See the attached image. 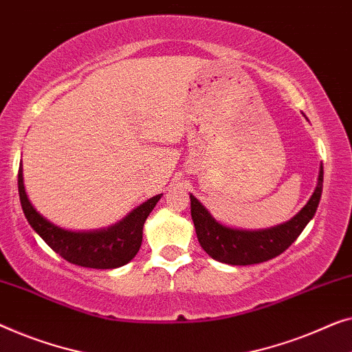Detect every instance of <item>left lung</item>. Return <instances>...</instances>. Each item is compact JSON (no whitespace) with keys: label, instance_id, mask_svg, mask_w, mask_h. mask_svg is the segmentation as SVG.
Here are the masks:
<instances>
[{"label":"left lung","instance_id":"1","mask_svg":"<svg viewBox=\"0 0 352 352\" xmlns=\"http://www.w3.org/2000/svg\"><path fill=\"white\" fill-rule=\"evenodd\" d=\"M322 181L324 170L320 166L318 186L303 210L286 223L258 232L221 226L206 208L190 195V212L198 243L214 261L228 265H254L274 258L286 251L313 219L322 195Z\"/></svg>","mask_w":352,"mask_h":352}]
</instances>
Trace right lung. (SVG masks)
Listing matches in <instances>:
<instances>
[{"label":"right lung","mask_w":352,"mask_h":352,"mask_svg":"<svg viewBox=\"0 0 352 352\" xmlns=\"http://www.w3.org/2000/svg\"><path fill=\"white\" fill-rule=\"evenodd\" d=\"M20 205L33 230L69 263L85 268L109 270L129 263L140 251L142 241V227L147 216L154 210L162 195L152 197L141 206L131 211L117 226L100 232H68L41 216L30 203L23 187L22 165L19 168Z\"/></svg>","instance_id":"right-lung-1"}]
</instances>
